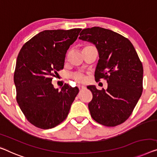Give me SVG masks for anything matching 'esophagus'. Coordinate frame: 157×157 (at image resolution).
<instances>
[{"instance_id": "esophagus-1", "label": "esophagus", "mask_w": 157, "mask_h": 157, "mask_svg": "<svg viewBox=\"0 0 157 157\" xmlns=\"http://www.w3.org/2000/svg\"><path fill=\"white\" fill-rule=\"evenodd\" d=\"M78 87H79V90H80V91L82 90H85V89H86V87H85V86H81V85H79Z\"/></svg>"}]
</instances>
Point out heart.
<instances>
[{
	"label": "heart",
	"instance_id": "b5f03b06",
	"mask_svg": "<svg viewBox=\"0 0 157 157\" xmlns=\"http://www.w3.org/2000/svg\"><path fill=\"white\" fill-rule=\"evenodd\" d=\"M71 78L78 83H85L86 81V78L85 75L82 73H74L71 75Z\"/></svg>",
	"mask_w": 157,
	"mask_h": 157
}]
</instances>
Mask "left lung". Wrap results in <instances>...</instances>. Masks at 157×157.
<instances>
[{"mask_svg": "<svg viewBox=\"0 0 157 157\" xmlns=\"http://www.w3.org/2000/svg\"><path fill=\"white\" fill-rule=\"evenodd\" d=\"M79 39L92 42L99 52L95 79L106 80L107 90L87 86L92 93L88 104L96 122L108 127L129 118L143 90V66L132 43L110 29L94 27L83 29Z\"/></svg>", "mask_w": 157, "mask_h": 157, "instance_id": "left-lung-1", "label": "left lung"}]
</instances>
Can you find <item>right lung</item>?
<instances>
[{
	"label": "right lung",
	"instance_id": "add662e5",
	"mask_svg": "<svg viewBox=\"0 0 157 157\" xmlns=\"http://www.w3.org/2000/svg\"><path fill=\"white\" fill-rule=\"evenodd\" d=\"M82 29L44 30L26 42L16 62L14 82L16 99L30 123L50 129L67 118L79 89L67 84L61 90L51 83L63 69L65 54Z\"/></svg>",
	"mask_w": 157,
	"mask_h": 157
}]
</instances>
